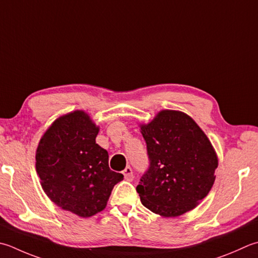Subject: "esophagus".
<instances>
[{
  "mask_svg": "<svg viewBox=\"0 0 258 258\" xmlns=\"http://www.w3.org/2000/svg\"><path fill=\"white\" fill-rule=\"evenodd\" d=\"M123 175L126 181H132L134 178L132 168H131V166H126V168L123 170Z\"/></svg>",
  "mask_w": 258,
  "mask_h": 258,
  "instance_id": "1",
  "label": "esophagus"
}]
</instances>
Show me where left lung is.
<instances>
[{
  "instance_id": "left-lung-1",
  "label": "left lung",
  "mask_w": 258,
  "mask_h": 258,
  "mask_svg": "<svg viewBox=\"0 0 258 258\" xmlns=\"http://www.w3.org/2000/svg\"><path fill=\"white\" fill-rule=\"evenodd\" d=\"M150 165L136 186L144 207L163 217L196 208L215 182L218 158L198 124L179 110H161L141 125Z\"/></svg>"
}]
</instances>
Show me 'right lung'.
Returning a JSON list of instances; mask_svg holds the SVG:
<instances>
[{"label": "right lung", "mask_w": 258, "mask_h": 258, "mask_svg": "<svg viewBox=\"0 0 258 258\" xmlns=\"http://www.w3.org/2000/svg\"><path fill=\"white\" fill-rule=\"evenodd\" d=\"M99 127L84 110L60 116L45 131L35 153L42 189L63 210L83 218L105 209L124 175L108 166V152L96 143Z\"/></svg>", "instance_id": "obj_1"}]
</instances>
